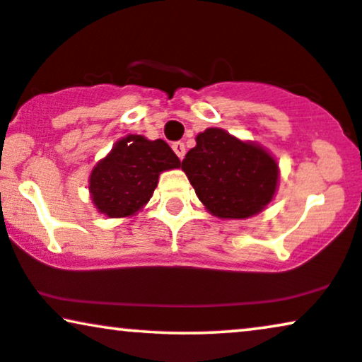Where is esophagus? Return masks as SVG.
I'll return each mask as SVG.
<instances>
[{"label": "esophagus", "mask_w": 362, "mask_h": 362, "mask_svg": "<svg viewBox=\"0 0 362 362\" xmlns=\"http://www.w3.org/2000/svg\"><path fill=\"white\" fill-rule=\"evenodd\" d=\"M172 148H173V152L177 153V157L180 158V160L185 157V145L182 144V141H175V144L172 145Z\"/></svg>", "instance_id": "obj_1"}]
</instances>
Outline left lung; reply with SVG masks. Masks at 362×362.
I'll return each instance as SVG.
<instances>
[{"label":"left lung","mask_w":362,"mask_h":362,"mask_svg":"<svg viewBox=\"0 0 362 362\" xmlns=\"http://www.w3.org/2000/svg\"><path fill=\"white\" fill-rule=\"evenodd\" d=\"M195 141L182 160V170L205 209L221 218L262 212L277 189L276 158L260 145L242 141L222 128H207Z\"/></svg>","instance_id":"left-lung-1"}]
</instances>
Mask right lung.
<instances>
[{
  "mask_svg": "<svg viewBox=\"0 0 362 362\" xmlns=\"http://www.w3.org/2000/svg\"><path fill=\"white\" fill-rule=\"evenodd\" d=\"M178 167L180 160L167 141L127 135L91 170V200L110 218L130 217L153 195L160 173Z\"/></svg>",
  "mask_w": 362,
  "mask_h": 362,
  "instance_id": "add662e5",
  "label": "right lung"
}]
</instances>
